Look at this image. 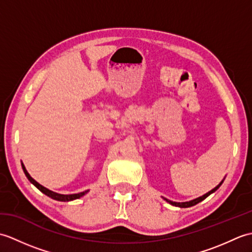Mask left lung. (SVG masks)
<instances>
[{
	"label": "left lung",
	"mask_w": 252,
	"mask_h": 252,
	"mask_svg": "<svg viewBox=\"0 0 252 252\" xmlns=\"http://www.w3.org/2000/svg\"><path fill=\"white\" fill-rule=\"evenodd\" d=\"M224 180H225V178H224L221 182H220V184H218L215 189H211L210 191H208V192H206L205 195H202V196H200V197H198V198H195V199H192V200H189V201H184V202H176V201H172V200H169V199H167V198H164V197H162V199L163 200H165L167 201L168 203H170V205H172V206H175V207H179V208H189V207H192V206H195V205H197L198 202H200V201H202L203 199H206V198L208 197V196H210L211 194H213V192H215L219 187H220L221 185H222V183L224 182Z\"/></svg>",
	"instance_id": "obj_1"
}]
</instances>
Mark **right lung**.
<instances>
[{
	"label": "right lung",
	"mask_w": 252,
	"mask_h": 252,
	"mask_svg": "<svg viewBox=\"0 0 252 252\" xmlns=\"http://www.w3.org/2000/svg\"><path fill=\"white\" fill-rule=\"evenodd\" d=\"M21 167H23V170L24 172L27 176V179H28L30 181V183L33 184L37 189L41 190L43 194H45L46 196L51 197L52 199H55V200H58V201H71V200H74V199H79V198H81L82 196H84L85 194H88L89 192V189L88 190H84V191H81V192H78V194H70V195H63V194H58V192H55L53 190H50L49 189H46V187H44L43 185H41L40 183H37V182L31 178V175L28 173V171L26 170V167L24 165V163L21 162Z\"/></svg>",
	"instance_id": "add662e5"
}]
</instances>
